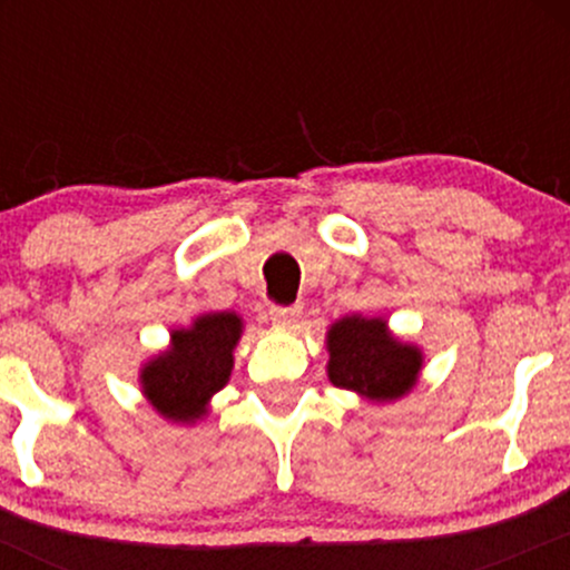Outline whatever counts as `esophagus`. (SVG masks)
Returning <instances> with one entry per match:
<instances>
[{"label":"esophagus","mask_w":570,"mask_h":570,"mask_svg":"<svg viewBox=\"0 0 570 570\" xmlns=\"http://www.w3.org/2000/svg\"><path fill=\"white\" fill-rule=\"evenodd\" d=\"M299 313H303L299 305H271V318L281 326H292L299 318Z\"/></svg>","instance_id":"esophagus-1"}]
</instances>
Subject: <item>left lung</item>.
<instances>
[{"label":"left lung","instance_id":"8db88e82","mask_svg":"<svg viewBox=\"0 0 570 570\" xmlns=\"http://www.w3.org/2000/svg\"><path fill=\"white\" fill-rule=\"evenodd\" d=\"M326 351L330 381L372 402H394L407 394L423 367L421 348L396 340L383 318H340L326 332Z\"/></svg>","mask_w":570,"mask_h":570}]
</instances>
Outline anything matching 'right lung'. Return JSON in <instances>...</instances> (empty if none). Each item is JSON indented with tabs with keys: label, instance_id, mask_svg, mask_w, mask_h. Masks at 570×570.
I'll return each instance as SVG.
<instances>
[{
	"label": "right lung",
	"instance_id": "add662e5",
	"mask_svg": "<svg viewBox=\"0 0 570 570\" xmlns=\"http://www.w3.org/2000/svg\"><path fill=\"white\" fill-rule=\"evenodd\" d=\"M244 322L230 311L203 313L187 330L171 332V345L141 370V391L163 417L195 423L208 399L225 389Z\"/></svg>",
	"mask_w": 570,
	"mask_h": 570
}]
</instances>
